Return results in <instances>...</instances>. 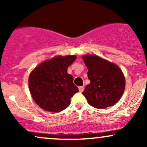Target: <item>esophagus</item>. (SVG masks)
Returning <instances> with one entry per match:
<instances>
[{"label": "esophagus", "mask_w": 147, "mask_h": 147, "mask_svg": "<svg viewBox=\"0 0 147 147\" xmlns=\"http://www.w3.org/2000/svg\"><path fill=\"white\" fill-rule=\"evenodd\" d=\"M79 90L80 92H82L84 90V86H79Z\"/></svg>", "instance_id": "34e87169"}]
</instances>
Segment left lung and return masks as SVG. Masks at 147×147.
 Instances as JSON below:
<instances>
[{
  "instance_id": "left-lung-1",
  "label": "left lung",
  "mask_w": 147,
  "mask_h": 147,
  "mask_svg": "<svg viewBox=\"0 0 147 147\" xmlns=\"http://www.w3.org/2000/svg\"><path fill=\"white\" fill-rule=\"evenodd\" d=\"M83 60L88 70V78L90 83L82 94L88 104L97 109L115 104L125 87V79L120 68L98 56L85 55Z\"/></svg>"
}]
</instances>
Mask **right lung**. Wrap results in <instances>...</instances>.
<instances>
[{
    "mask_svg": "<svg viewBox=\"0 0 147 147\" xmlns=\"http://www.w3.org/2000/svg\"><path fill=\"white\" fill-rule=\"evenodd\" d=\"M75 59V55L55 57L41 63L30 73V93L41 109L58 113L70 105L71 97L79 91L73 84V77L67 72Z\"/></svg>",
    "mask_w": 147,
    "mask_h": 147,
    "instance_id": "add662e5",
    "label": "right lung"
}]
</instances>
